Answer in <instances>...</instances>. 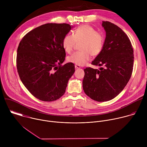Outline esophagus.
<instances>
[{
	"label": "esophagus",
	"mask_w": 147,
	"mask_h": 147,
	"mask_svg": "<svg viewBox=\"0 0 147 147\" xmlns=\"http://www.w3.org/2000/svg\"><path fill=\"white\" fill-rule=\"evenodd\" d=\"M75 68L76 69H80V68H81V66L80 65H75Z\"/></svg>",
	"instance_id": "esophagus-1"
}]
</instances>
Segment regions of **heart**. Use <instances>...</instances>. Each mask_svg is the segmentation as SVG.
Wrapping results in <instances>:
<instances>
[{"instance_id":"b5f03b06","label":"heart","mask_w":147,"mask_h":147,"mask_svg":"<svg viewBox=\"0 0 147 147\" xmlns=\"http://www.w3.org/2000/svg\"><path fill=\"white\" fill-rule=\"evenodd\" d=\"M81 42L80 50L69 56V62L78 65H83L89 61L91 55L96 56L103 50L104 37L92 26L84 24L77 27L73 35L67 34L62 40V47L67 53H71L76 42Z\"/></svg>"}]
</instances>
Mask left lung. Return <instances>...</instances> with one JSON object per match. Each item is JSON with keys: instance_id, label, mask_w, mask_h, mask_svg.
<instances>
[{"instance_id": "left-lung-1", "label": "left lung", "mask_w": 147, "mask_h": 147, "mask_svg": "<svg viewBox=\"0 0 147 147\" xmlns=\"http://www.w3.org/2000/svg\"><path fill=\"white\" fill-rule=\"evenodd\" d=\"M106 31L103 48L92 61L100 67L84 69L82 87L86 94L98 102L110 100L127 85L133 69L134 55L131 42L124 32L109 22H102Z\"/></svg>"}]
</instances>
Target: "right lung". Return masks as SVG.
Listing matches in <instances>:
<instances>
[{"instance_id":"right-lung-1","label":"right lung","mask_w":147,"mask_h":147,"mask_svg":"<svg viewBox=\"0 0 147 147\" xmlns=\"http://www.w3.org/2000/svg\"><path fill=\"white\" fill-rule=\"evenodd\" d=\"M66 24L48 23L28 32L17 48L16 64L21 81L37 99L51 102L64 95L74 65L62 66L66 52L62 40L71 29Z\"/></svg>"}]
</instances>
